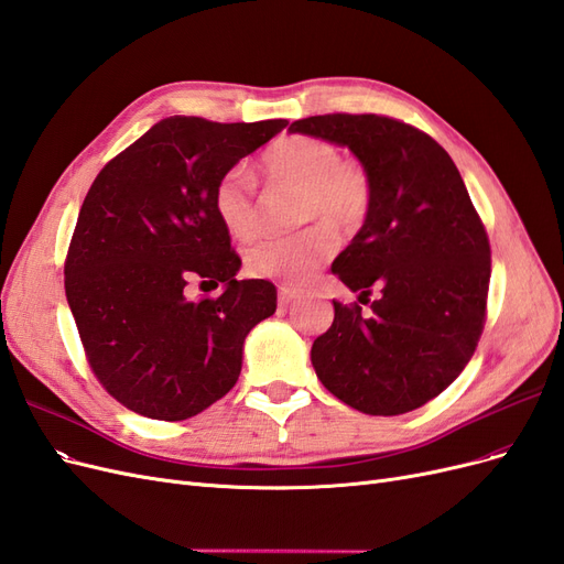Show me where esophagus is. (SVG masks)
Returning a JSON list of instances; mask_svg holds the SVG:
<instances>
[{"label":"esophagus","instance_id":"obj_1","mask_svg":"<svg viewBox=\"0 0 564 564\" xmlns=\"http://www.w3.org/2000/svg\"><path fill=\"white\" fill-rule=\"evenodd\" d=\"M297 297H300V290L288 288V285H281V288H279V304H281V306H288L290 302H295Z\"/></svg>","mask_w":564,"mask_h":564}]
</instances>
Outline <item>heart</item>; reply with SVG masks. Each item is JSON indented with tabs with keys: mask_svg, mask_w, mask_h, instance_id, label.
<instances>
[{
	"mask_svg": "<svg viewBox=\"0 0 564 564\" xmlns=\"http://www.w3.org/2000/svg\"><path fill=\"white\" fill-rule=\"evenodd\" d=\"M267 187L297 192L295 220L306 229L267 239L246 252L252 276L302 285L337 252V234L366 225L375 206V180L358 159H341L335 142L316 135H283L260 156ZM213 210L220 225L239 241L256 239L262 229V208L256 183L231 169L217 177Z\"/></svg>",
	"mask_w": 564,
	"mask_h": 564,
	"instance_id": "1",
	"label": "heart"
}]
</instances>
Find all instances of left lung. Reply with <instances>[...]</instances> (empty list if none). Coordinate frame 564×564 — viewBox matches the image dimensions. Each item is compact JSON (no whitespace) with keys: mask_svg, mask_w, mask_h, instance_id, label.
Segmentation results:
<instances>
[{"mask_svg":"<svg viewBox=\"0 0 564 564\" xmlns=\"http://www.w3.org/2000/svg\"><path fill=\"white\" fill-rule=\"evenodd\" d=\"M293 133L347 148L375 180L372 213L333 262L368 304H335L312 362L349 408L393 416L426 405L462 375L487 318V229L449 154L424 131L384 115H318Z\"/></svg>","mask_w":564,"mask_h":564,"instance_id":"left-lung-1","label":"left lung"}]
</instances>
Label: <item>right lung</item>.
Wrapping results in <instances>:
<instances>
[{"mask_svg":"<svg viewBox=\"0 0 564 564\" xmlns=\"http://www.w3.org/2000/svg\"><path fill=\"white\" fill-rule=\"evenodd\" d=\"M285 126L161 119L90 185L65 295L90 372L123 408L183 422L239 379L243 339L276 312V285L234 279L241 258L213 210V187ZM194 280L226 290L189 301Z\"/></svg>","mask_w":564,"mask_h":564,"instance_id":"obj_1","label":"right lung"}]
</instances>
